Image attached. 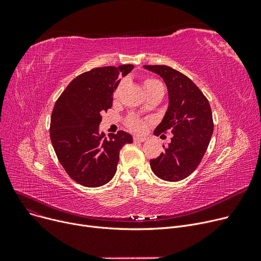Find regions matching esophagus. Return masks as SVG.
<instances>
[{
    "mask_svg": "<svg viewBox=\"0 0 261 261\" xmlns=\"http://www.w3.org/2000/svg\"><path fill=\"white\" fill-rule=\"evenodd\" d=\"M146 141H147V139L143 138V136H134V142L143 143V142H146Z\"/></svg>",
    "mask_w": 261,
    "mask_h": 261,
    "instance_id": "1",
    "label": "esophagus"
}]
</instances>
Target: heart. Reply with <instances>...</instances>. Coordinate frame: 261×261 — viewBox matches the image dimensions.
Returning a JSON list of instances; mask_svg holds the SVG:
<instances>
[{"instance_id":"heart-1","label":"heart","mask_w":261,"mask_h":261,"mask_svg":"<svg viewBox=\"0 0 261 261\" xmlns=\"http://www.w3.org/2000/svg\"><path fill=\"white\" fill-rule=\"evenodd\" d=\"M143 87H144V90L146 92V94L150 91L152 90H155L158 88H162V85L161 82L158 81L156 79H153V78H146L144 81H143ZM118 94V90H116L115 92V96ZM146 107H142L141 108V112H145L146 111ZM129 126L132 130L136 131V132H144L145 129H146V123L139 119L136 117H131L129 119Z\"/></svg>"}]
</instances>
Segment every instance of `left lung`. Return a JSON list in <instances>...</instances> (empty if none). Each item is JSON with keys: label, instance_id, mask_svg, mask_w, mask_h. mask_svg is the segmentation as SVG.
Masks as SVG:
<instances>
[{"label": "left lung", "instance_id": "obj_1", "mask_svg": "<svg viewBox=\"0 0 261 261\" xmlns=\"http://www.w3.org/2000/svg\"><path fill=\"white\" fill-rule=\"evenodd\" d=\"M164 80L168 91V108L154 134L170 131L173 136L165 151L150 167L160 179L176 182L198 167L206 151L214 131L208 100L188 77L167 65H144Z\"/></svg>", "mask_w": 261, "mask_h": 261}]
</instances>
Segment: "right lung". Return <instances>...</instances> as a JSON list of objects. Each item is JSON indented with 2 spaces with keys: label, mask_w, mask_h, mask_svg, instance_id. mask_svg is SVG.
I'll return each instance as SVG.
<instances>
[{
  "label": "right lung",
  "mask_w": 261,
  "mask_h": 261,
  "mask_svg": "<svg viewBox=\"0 0 261 261\" xmlns=\"http://www.w3.org/2000/svg\"><path fill=\"white\" fill-rule=\"evenodd\" d=\"M134 65L93 68L77 76L55 103L50 140L57 158L72 179L86 187H99L114 176L120 149L133 142L118 131L109 139L100 132L101 113L112 107L113 93L121 77Z\"/></svg>",
  "instance_id": "obj_1"
}]
</instances>
